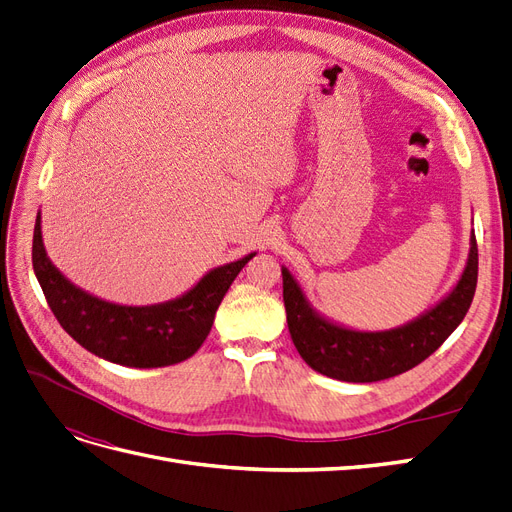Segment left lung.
<instances>
[{
  "instance_id": "obj_1",
  "label": "left lung",
  "mask_w": 512,
  "mask_h": 512,
  "mask_svg": "<svg viewBox=\"0 0 512 512\" xmlns=\"http://www.w3.org/2000/svg\"><path fill=\"white\" fill-rule=\"evenodd\" d=\"M284 305L288 331L301 359L322 376L342 382H378L404 374L436 352L468 314L478 277L474 230L457 284L421 316L386 331H359L339 324L309 303L299 280L286 267Z\"/></svg>"
}]
</instances>
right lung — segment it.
Instances as JSON below:
<instances>
[{"mask_svg": "<svg viewBox=\"0 0 512 512\" xmlns=\"http://www.w3.org/2000/svg\"><path fill=\"white\" fill-rule=\"evenodd\" d=\"M254 256L256 252L207 271L177 299L156 305H119L72 284L53 265L44 250L40 211L32 247L34 273L64 331L100 359L138 369L190 359L207 339L230 284Z\"/></svg>", "mask_w": 512, "mask_h": 512, "instance_id": "right-lung-1", "label": "right lung"}]
</instances>
